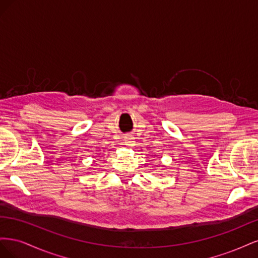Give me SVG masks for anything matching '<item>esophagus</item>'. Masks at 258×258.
Here are the masks:
<instances>
[{"label": "esophagus", "instance_id": "esophagus-1", "mask_svg": "<svg viewBox=\"0 0 258 258\" xmlns=\"http://www.w3.org/2000/svg\"><path fill=\"white\" fill-rule=\"evenodd\" d=\"M135 143V139L132 136H127L126 138H124V144H126L127 146H132Z\"/></svg>", "mask_w": 258, "mask_h": 258}]
</instances>
